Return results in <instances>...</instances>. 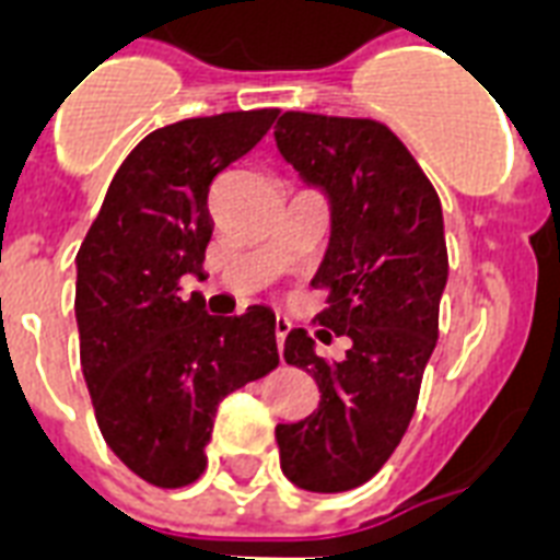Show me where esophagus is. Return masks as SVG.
<instances>
[{"label": "esophagus", "instance_id": "1", "mask_svg": "<svg viewBox=\"0 0 560 560\" xmlns=\"http://www.w3.org/2000/svg\"><path fill=\"white\" fill-rule=\"evenodd\" d=\"M272 331H276V346H279V354H281V349H284V337L290 334V323L279 316V319H276V325H272Z\"/></svg>", "mask_w": 560, "mask_h": 560}]
</instances>
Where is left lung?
<instances>
[{"mask_svg":"<svg viewBox=\"0 0 560 560\" xmlns=\"http://www.w3.org/2000/svg\"><path fill=\"white\" fill-rule=\"evenodd\" d=\"M276 144L331 202V241L311 284L328 290L319 325L351 340L346 360L328 363L305 328L288 334L284 360L314 374L323 400L305 421L276 427V442L293 486L337 494L386 465L416 412L447 284L442 202L372 118L284 113Z\"/></svg>","mask_w":560,"mask_h":560,"instance_id":"left-lung-1","label":"left lung"}]
</instances>
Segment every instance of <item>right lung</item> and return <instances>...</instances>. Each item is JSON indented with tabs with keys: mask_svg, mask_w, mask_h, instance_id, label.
I'll use <instances>...</instances> for the list:
<instances>
[{
	"mask_svg": "<svg viewBox=\"0 0 560 560\" xmlns=\"http://www.w3.org/2000/svg\"><path fill=\"white\" fill-rule=\"evenodd\" d=\"M276 116L241 109L144 136L74 258L81 366L101 435L156 488L191 486L206 470L220 400L279 366L270 307L209 316L200 293L179 296L186 276L202 279L211 183Z\"/></svg>",
	"mask_w": 560,
	"mask_h": 560,
	"instance_id": "add662e5",
	"label": "right lung"
}]
</instances>
